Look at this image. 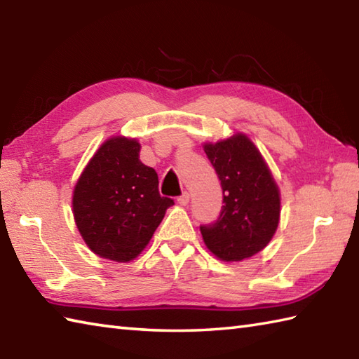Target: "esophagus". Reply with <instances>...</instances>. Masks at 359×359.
Returning <instances> with one entry per match:
<instances>
[{
    "label": "esophagus",
    "mask_w": 359,
    "mask_h": 359,
    "mask_svg": "<svg viewBox=\"0 0 359 359\" xmlns=\"http://www.w3.org/2000/svg\"><path fill=\"white\" fill-rule=\"evenodd\" d=\"M188 202H189V194L187 191L177 197V203L182 205V207H185V205H188Z\"/></svg>",
    "instance_id": "1"
}]
</instances>
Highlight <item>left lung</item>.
<instances>
[{"label": "left lung", "mask_w": 359, "mask_h": 359, "mask_svg": "<svg viewBox=\"0 0 359 359\" xmlns=\"http://www.w3.org/2000/svg\"><path fill=\"white\" fill-rule=\"evenodd\" d=\"M216 170L224 207L212 225H202L205 245L225 262H239L262 251L278 230L280 194L261 152L245 134L205 143Z\"/></svg>", "instance_id": "obj_1"}]
</instances>
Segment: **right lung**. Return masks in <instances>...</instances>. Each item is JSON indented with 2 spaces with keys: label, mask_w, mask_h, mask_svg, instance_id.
<instances>
[{
  "label": "right lung",
  "mask_w": 359,
  "mask_h": 359,
  "mask_svg": "<svg viewBox=\"0 0 359 359\" xmlns=\"http://www.w3.org/2000/svg\"><path fill=\"white\" fill-rule=\"evenodd\" d=\"M140 143L111 137L77 180L72 211L79 231L97 256L129 262L148 245L174 205L158 193V177L139 158Z\"/></svg>",
  "instance_id": "right-lung-1"
}]
</instances>
